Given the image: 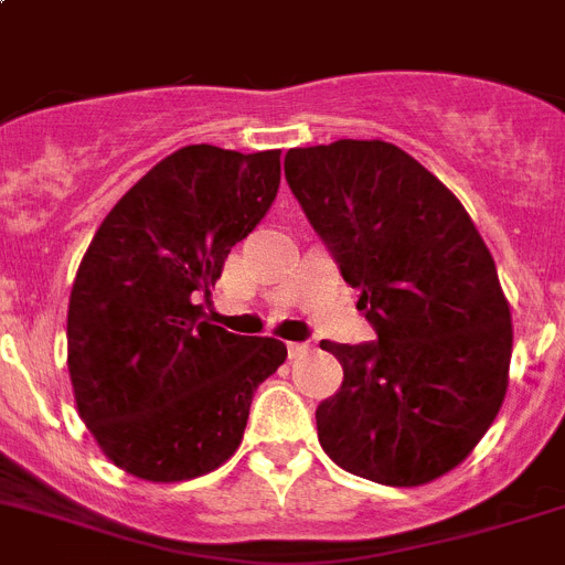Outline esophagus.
<instances>
[{"instance_id":"esophagus-1","label":"esophagus","mask_w":565,"mask_h":565,"mask_svg":"<svg viewBox=\"0 0 565 565\" xmlns=\"http://www.w3.org/2000/svg\"><path fill=\"white\" fill-rule=\"evenodd\" d=\"M288 358H302L311 352V343H302V340H288Z\"/></svg>"}]
</instances>
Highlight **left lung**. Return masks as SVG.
Masks as SVG:
<instances>
[{"mask_svg": "<svg viewBox=\"0 0 565 565\" xmlns=\"http://www.w3.org/2000/svg\"><path fill=\"white\" fill-rule=\"evenodd\" d=\"M286 179L377 340H323L343 384L317 407L334 465L416 488L468 459L502 407L511 309L488 245L450 190L386 141L288 149Z\"/></svg>", "mask_w": 565, "mask_h": 565, "instance_id": "1", "label": "left lung"}]
</instances>
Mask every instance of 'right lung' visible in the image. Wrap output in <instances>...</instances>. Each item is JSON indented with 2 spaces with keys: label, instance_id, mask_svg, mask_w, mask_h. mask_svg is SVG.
<instances>
[{
  "label": "right lung",
  "instance_id": "right-lung-1",
  "mask_svg": "<svg viewBox=\"0 0 565 565\" xmlns=\"http://www.w3.org/2000/svg\"><path fill=\"white\" fill-rule=\"evenodd\" d=\"M279 149L181 147L109 210L68 300L77 413L106 459L147 482L225 465L250 398L286 361L277 338H242L195 302L268 213Z\"/></svg>",
  "mask_w": 565,
  "mask_h": 565
}]
</instances>
